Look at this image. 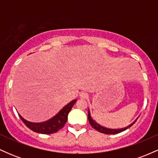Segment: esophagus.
Masks as SVG:
<instances>
[{
	"instance_id": "34e87169",
	"label": "esophagus",
	"mask_w": 158,
	"mask_h": 158,
	"mask_svg": "<svg viewBox=\"0 0 158 158\" xmlns=\"http://www.w3.org/2000/svg\"><path fill=\"white\" fill-rule=\"evenodd\" d=\"M79 97H80L81 99H87V98L88 97V94L85 93V92H81L80 94H79Z\"/></svg>"
}]
</instances>
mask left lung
Instances as JSON below:
<instances>
[{
	"instance_id": "obj_1",
	"label": "left lung",
	"mask_w": 158,
	"mask_h": 158,
	"mask_svg": "<svg viewBox=\"0 0 158 158\" xmlns=\"http://www.w3.org/2000/svg\"><path fill=\"white\" fill-rule=\"evenodd\" d=\"M88 120H89V123H90V126L93 127L94 129H96L98 131L101 132V133L107 134V135H114V134L120 133V132L125 131V130H126L127 128H130V127H131V126H133L134 123H135L136 121H137V118L134 121V122L132 123L131 124H130L128 126L125 127V128H117V129H114V128H106V127L101 126V125H99V123H97V122H96V121L94 120V119H93V118H92L91 116H90V112L89 109H88Z\"/></svg>"
}]
</instances>
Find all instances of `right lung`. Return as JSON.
Listing matches in <instances>:
<instances>
[{
    "instance_id": "obj_1",
    "label": "right lung",
    "mask_w": 158,
    "mask_h": 158,
    "mask_svg": "<svg viewBox=\"0 0 158 158\" xmlns=\"http://www.w3.org/2000/svg\"><path fill=\"white\" fill-rule=\"evenodd\" d=\"M77 99H73L71 102L67 104L63 108L59 110V113H57L53 117L50 118L48 120L44 121L42 123H32L30 121H27L23 119L20 114H19L20 118L23 121L26 126L28 127L32 131L37 132L39 134H53L58 131L61 128H63L64 124L68 120V116L69 112L73 108V105L77 102Z\"/></svg>"
}]
</instances>
